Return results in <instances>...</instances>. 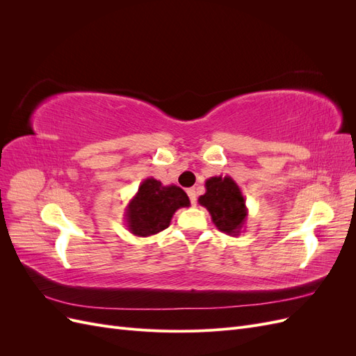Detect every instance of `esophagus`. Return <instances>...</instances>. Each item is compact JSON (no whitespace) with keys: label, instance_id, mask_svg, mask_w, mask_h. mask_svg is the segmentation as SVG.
Instances as JSON below:
<instances>
[{"label":"esophagus","instance_id":"34e87169","mask_svg":"<svg viewBox=\"0 0 356 356\" xmlns=\"http://www.w3.org/2000/svg\"><path fill=\"white\" fill-rule=\"evenodd\" d=\"M187 195H188V197H190L191 204H193V207H195V204L197 203V195H196V190H195V188H188V190H187Z\"/></svg>","mask_w":356,"mask_h":356}]
</instances>
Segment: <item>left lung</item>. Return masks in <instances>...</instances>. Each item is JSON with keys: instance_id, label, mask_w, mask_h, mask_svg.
<instances>
[{"instance_id": "obj_1", "label": "left lung", "mask_w": 356, "mask_h": 356, "mask_svg": "<svg viewBox=\"0 0 356 356\" xmlns=\"http://www.w3.org/2000/svg\"><path fill=\"white\" fill-rule=\"evenodd\" d=\"M207 193L199 203L208 209L212 222L220 232L239 236L245 227L248 208L239 186L229 175L211 177L204 182Z\"/></svg>"}]
</instances>
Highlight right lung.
I'll use <instances>...</instances> for the list:
<instances>
[{
    "label": "right lung",
    "instance_id": "add662e5",
    "mask_svg": "<svg viewBox=\"0 0 356 356\" xmlns=\"http://www.w3.org/2000/svg\"><path fill=\"white\" fill-rule=\"evenodd\" d=\"M190 207L186 191L178 186H163L160 181L147 178L124 209L127 230L138 238H148L169 227L179 208Z\"/></svg>",
    "mask_w": 356,
    "mask_h": 356
}]
</instances>
